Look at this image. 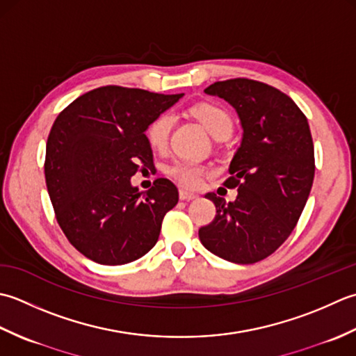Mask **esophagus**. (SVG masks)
Segmentation results:
<instances>
[{
  "label": "esophagus",
  "instance_id": "esophagus-1",
  "mask_svg": "<svg viewBox=\"0 0 356 356\" xmlns=\"http://www.w3.org/2000/svg\"><path fill=\"white\" fill-rule=\"evenodd\" d=\"M195 198H198L197 193L187 191V188H179V200H183V201H192V200H195Z\"/></svg>",
  "mask_w": 356,
  "mask_h": 356
}]
</instances>
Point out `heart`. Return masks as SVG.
<instances>
[{
    "mask_svg": "<svg viewBox=\"0 0 356 356\" xmlns=\"http://www.w3.org/2000/svg\"><path fill=\"white\" fill-rule=\"evenodd\" d=\"M193 117L197 118L207 132L213 138L221 135H230L234 130V121L226 108L216 104H198L192 108ZM173 126V115L170 112H163L150 122L146 129V138L150 147L161 150L165 147L169 141L170 129ZM169 177L183 184L186 187H198L202 183V178L207 175V169L204 165L188 163V161H177L168 169Z\"/></svg>",
    "mask_w": 356,
    "mask_h": 356,
    "instance_id": "b5f03b06",
    "label": "heart"
}]
</instances>
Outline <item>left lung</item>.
<instances>
[{
  "instance_id": "1",
  "label": "left lung",
  "mask_w": 356,
  "mask_h": 356,
  "mask_svg": "<svg viewBox=\"0 0 356 356\" xmlns=\"http://www.w3.org/2000/svg\"><path fill=\"white\" fill-rule=\"evenodd\" d=\"M204 92L235 107L243 140L224 181L238 188L236 200L226 202L207 193L216 215L198 235L216 257L236 264L258 263L292 234L307 202L315 177L309 122L292 98L255 79L216 81Z\"/></svg>"
}]
</instances>
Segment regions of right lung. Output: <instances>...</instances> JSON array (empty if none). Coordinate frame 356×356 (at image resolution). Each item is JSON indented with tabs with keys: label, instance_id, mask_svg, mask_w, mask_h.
<instances>
[{
	"label": "right lung",
	"instance_id": "obj_1",
	"mask_svg": "<svg viewBox=\"0 0 356 356\" xmlns=\"http://www.w3.org/2000/svg\"><path fill=\"white\" fill-rule=\"evenodd\" d=\"M181 97L104 86L56 117L46 146L47 192L64 235L86 258L127 264L156 244L178 188L156 178L140 192L130 178L154 164L147 126Z\"/></svg>",
	"mask_w": 356,
	"mask_h": 356
}]
</instances>
